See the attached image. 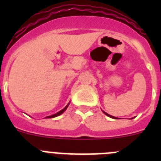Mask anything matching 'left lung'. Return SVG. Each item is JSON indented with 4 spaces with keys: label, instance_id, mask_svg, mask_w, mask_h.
I'll list each match as a JSON object with an SVG mask.
<instances>
[{
    "label": "left lung",
    "instance_id": "8db88e82",
    "mask_svg": "<svg viewBox=\"0 0 161 161\" xmlns=\"http://www.w3.org/2000/svg\"><path fill=\"white\" fill-rule=\"evenodd\" d=\"M103 112V113L107 115V116H108V117H110V118H114V119H116V118H116V117H114V116H112V115H110V114H108V113H106V112L105 111H102Z\"/></svg>",
    "mask_w": 161,
    "mask_h": 161
}]
</instances>
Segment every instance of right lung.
I'll use <instances>...</instances> for the list:
<instances>
[{
    "label": "right lung",
    "mask_w": 161,
    "mask_h": 161,
    "mask_svg": "<svg viewBox=\"0 0 161 161\" xmlns=\"http://www.w3.org/2000/svg\"><path fill=\"white\" fill-rule=\"evenodd\" d=\"M70 104V102H69V103H68L67 105H66V107L64 108H63L62 110H61V111H58V113H56V114H52V115H50V116H47V117H46V118H55V117H57V116H59V115H61V114H62L63 113H64V111H66V109H67L68 108V107H69V105Z\"/></svg>",
    "instance_id": "obj_1"
}]
</instances>
